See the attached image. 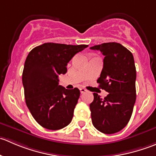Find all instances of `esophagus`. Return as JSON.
I'll return each instance as SVG.
<instances>
[{
    "label": "esophagus",
    "mask_w": 156,
    "mask_h": 156,
    "mask_svg": "<svg viewBox=\"0 0 156 156\" xmlns=\"http://www.w3.org/2000/svg\"><path fill=\"white\" fill-rule=\"evenodd\" d=\"M86 91H87V90L84 89V88H80V92H81V94H84Z\"/></svg>",
    "instance_id": "34e87169"
}]
</instances>
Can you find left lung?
<instances>
[{
	"label": "left lung",
	"mask_w": 156,
	"mask_h": 156,
	"mask_svg": "<svg viewBox=\"0 0 156 156\" xmlns=\"http://www.w3.org/2000/svg\"><path fill=\"white\" fill-rule=\"evenodd\" d=\"M100 50L105 57L99 87L108 93L102 99L94 93L90 104L94 126L103 133L112 134L124 128L130 121L136 101V72L133 54L115 42L91 47Z\"/></svg>",
	"instance_id": "obj_1"
}]
</instances>
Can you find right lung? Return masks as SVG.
Masks as SVG:
<instances>
[{
  "label": "right lung",
  "mask_w": 156,
  "mask_h": 156,
  "mask_svg": "<svg viewBox=\"0 0 156 156\" xmlns=\"http://www.w3.org/2000/svg\"><path fill=\"white\" fill-rule=\"evenodd\" d=\"M87 47L45 43L29 52L23 72L25 99L31 115L41 126L59 130L72 122L80 90L59 85V76L66 73L72 58Z\"/></svg>",
  "instance_id": "1"
}]
</instances>
